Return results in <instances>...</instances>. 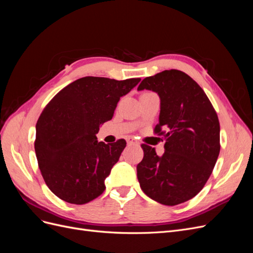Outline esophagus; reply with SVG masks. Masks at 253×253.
I'll return each mask as SVG.
<instances>
[{
    "label": "esophagus",
    "mask_w": 253,
    "mask_h": 253,
    "mask_svg": "<svg viewBox=\"0 0 253 253\" xmlns=\"http://www.w3.org/2000/svg\"><path fill=\"white\" fill-rule=\"evenodd\" d=\"M126 142L128 143V144H138L139 142L137 141V140H135L133 137H126Z\"/></svg>",
    "instance_id": "obj_1"
}]
</instances>
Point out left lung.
<instances>
[{"mask_svg":"<svg viewBox=\"0 0 253 253\" xmlns=\"http://www.w3.org/2000/svg\"><path fill=\"white\" fill-rule=\"evenodd\" d=\"M137 89L158 94L160 114L154 133L166 139L163 156L141 144L143 159L137 165L140 188L159 204L185 203L201 192L215 166L220 150L217 114L204 89L181 71L144 78Z\"/></svg>","mask_w":253,"mask_h":253,"instance_id":"1","label":"left lung"}]
</instances>
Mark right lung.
Segmentation results:
<instances>
[{
  "label": "right lung",
  "instance_id": "add662e5",
  "mask_svg": "<svg viewBox=\"0 0 253 253\" xmlns=\"http://www.w3.org/2000/svg\"><path fill=\"white\" fill-rule=\"evenodd\" d=\"M139 81L83 77L61 89L42 111L36 126L38 165L45 183L62 201L83 205L103 193L126 142H98L96 134L113 118L120 97Z\"/></svg>",
  "mask_w": 253,
  "mask_h": 253
}]
</instances>
